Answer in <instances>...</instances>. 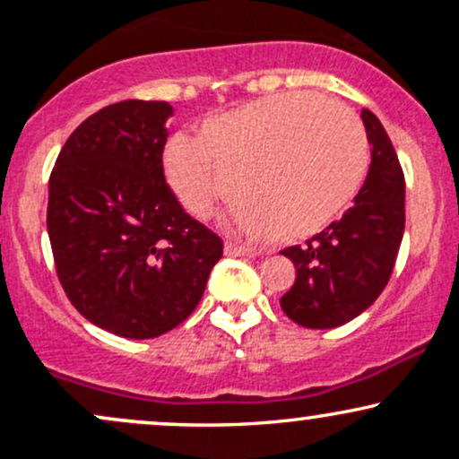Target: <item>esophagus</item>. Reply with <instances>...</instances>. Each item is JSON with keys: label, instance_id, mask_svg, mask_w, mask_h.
Segmentation results:
<instances>
[{"label": "esophagus", "instance_id": "obj_1", "mask_svg": "<svg viewBox=\"0 0 459 459\" xmlns=\"http://www.w3.org/2000/svg\"><path fill=\"white\" fill-rule=\"evenodd\" d=\"M224 252L229 256H256L259 255V250H256V247L239 246V244H235V241H226Z\"/></svg>", "mask_w": 459, "mask_h": 459}]
</instances>
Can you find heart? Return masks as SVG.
Returning a JSON list of instances; mask_svg holds the SVG:
<instances>
[{
  "label": "heart",
  "mask_w": 459,
  "mask_h": 459,
  "mask_svg": "<svg viewBox=\"0 0 459 459\" xmlns=\"http://www.w3.org/2000/svg\"><path fill=\"white\" fill-rule=\"evenodd\" d=\"M172 189L204 218L229 194L230 218L281 244L330 226L356 196L368 168V140L347 105L310 92L244 103L177 135L163 152Z\"/></svg>",
  "instance_id": "heart-1"
}]
</instances>
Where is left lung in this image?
Returning a JSON list of instances; mask_svg holds the SVG:
<instances>
[{"instance_id": "8db88e82", "label": "left lung", "mask_w": 459, "mask_h": 459, "mask_svg": "<svg viewBox=\"0 0 459 459\" xmlns=\"http://www.w3.org/2000/svg\"><path fill=\"white\" fill-rule=\"evenodd\" d=\"M371 166L354 207L304 246L282 250L296 282L281 298L289 319L310 330L343 325L380 298L397 261L405 226L402 163L377 116L362 109Z\"/></svg>"}]
</instances>
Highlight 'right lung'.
<instances>
[{"instance_id": "obj_1", "label": "right lung", "mask_w": 459, "mask_h": 459, "mask_svg": "<svg viewBox=\"0 0 459 459\" xmlns=\"http://www.w3.org/2000/svg\"><path fill=\"white\" fill-rule=\"evenodd\" d=\"M170 116L166 101L140 99L99 109L68 135L49 177L57 281L83 317L125 339L183 324L224 252L163 177Z\"/></svg>"}]
</instances>
